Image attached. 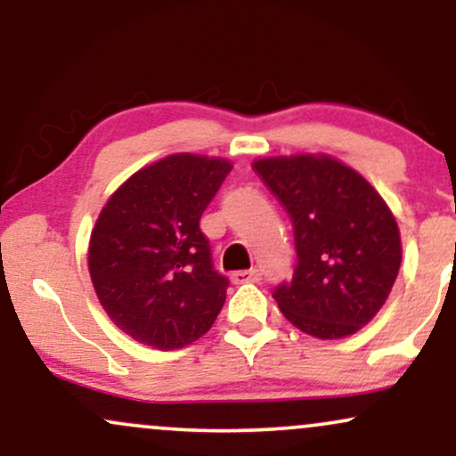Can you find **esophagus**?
I'll list each match as a JSON object with an SVG mask.
<instances>
[{"instance_id":"34e87169","label":"esophagus","mask_w":456,"mask_h":456,"mask_svg":"<svg viewBox=\"0 0 456 456\" xmlns=\"http://www.w3.org/2000/svg\"><path fill=\"white\" fill-rule=\"evenodd\" d=\"M232 281L235 285H242V282H257L261 281L259 270H238L232 274Z\"/></svg>"}]
</instances>
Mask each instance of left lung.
<instances>
[{"label":"left lung","instance_id":"8db88e82","mask_svg":"<svg viewBox=\"0 0 456 456\" xmlns=\"http://www.w3.org/2000/svg\"><path fill=\"white\" fill-rule=\"evenodd\" d=\"M253 169L294 224V276L272 294L282 315L317 338L358 332L388 300L401 268L399 227L386 201L330 156H279Z\"/></svg>","mask_w":456,"mask_h":456}]
</instances>
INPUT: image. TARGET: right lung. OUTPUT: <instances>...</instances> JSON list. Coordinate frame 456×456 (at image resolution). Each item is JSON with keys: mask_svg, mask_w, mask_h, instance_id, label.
<instances>
[{"mask_svg": "<svg viewBox=\"0 0 456 456\" xmlns=\"http://www.w3.org/2000/svg\"><path fill=\"white\" fill-rule=\"evenodd\" d=\"M232 162L167 156L130 175L98 216L90 276L119 330L154 349H180L212 328L227 296L199 221Z\"/></svg>", "mask_w": 456, "mask_h": 456, "instance_id": "obj_1", "label": "right lung"}]
</instances>
